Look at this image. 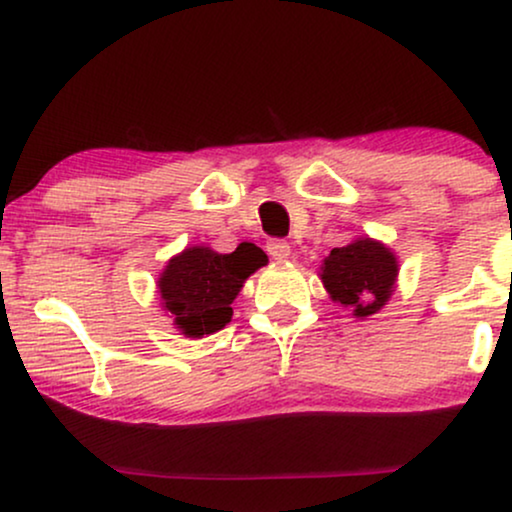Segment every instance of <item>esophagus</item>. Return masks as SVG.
<instances>
[{
  "label": "esophagus",
  "instance_id": "obj_1",
  "mask_svg": "<svg viewBox=\"0 0 512 512\" xmlns=\"http://www.w3.org/2000/svg\"><path fill=\"white\" fill-rule=\"evenodd\" d=\"M267 252L274 260H288L290 245L286 241H281V238H271V241H267Z\"/></svg>",
  "mask_w": 512,
  "mask_h": 512
}]
</instances>
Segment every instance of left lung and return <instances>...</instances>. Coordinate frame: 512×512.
I'll list each match as a JSON object with an SVG mask.
<instances>
[{
	"instance_id": "8db88e82",
	"label": "left lung",
	"mask_w": 512,
	"mask_h": 512,
	"mask_svg": "<svg viewBox=\"0 0 512 512\" xmlns=\"http://www.w3.org/2000/svg\"><path fill=\"white\" fill-rule=\"evenodd\" d=\"M399 264L387 245L359 238L345 248H333L321 264V281L333 302L349 307L354 316H371L390 300Z\"/></svg>"
}]
</instances>
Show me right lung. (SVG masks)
Listing matches in <instances>:
<instances>
[{
    "mask_svg": "<svg viewBox=\"0 0 512 512\" xmlns=\"http://www.w3.org/2000/svg\"><path fill=\"white\" fill-rule=\"evenodd\" d=\"M267 264L255 243H241L229 255L196 245L167 262L158 278L163 307L186 338L222 331L231 321V302L241 293L245 278Z\"/></svg>",
    "mask_w": 512,
    "mask_h": 512,
    "instance_id": "add662e5",
    "label": "right lung"
}]
</instances>
